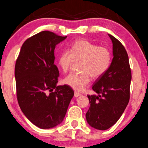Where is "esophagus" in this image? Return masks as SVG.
I'll use <instances>...</instances> for the list:
<instances>
[{
	"mask_svg": "<svg viewBox=\"0 0 148 148\" xmlns=\"http://www.w3.org/2000/svg\"><path fill=\"white\" fill-rule=\"evenodd\" d=\"M80 95H81V93H78V92L75 91V93H74V97H75V98H77V97L80 96Z\"/></svg>",
	"mask_w": 148,
	"mask_h": 148,
	"instance_id": "34e87169",
	"label": "esophagus"
}]
</instances>
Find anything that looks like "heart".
I'll use <instances>...</instances> for the list:
<instances>
[{"instance_id": "b5f03b06", "label": "heart", "mask_w": 148, "mask_h": 148, "mask_svg": "<svg viewBox=\"0 0 148 148\" xmlns=\"http://www.w3.org/2000/svg\"><path fill=\"white\" fill-rule=\"evenodd\" d=\"M80 61L77 73H71L64 83L73 89L80 91L89 84L91 77L98 79L108 70L112 54L108 48L98 46L86 39H79L71 45L70 50H64L58 57V66L64 73L70 69L73 61Z\"/></svg>"}]
</instances>
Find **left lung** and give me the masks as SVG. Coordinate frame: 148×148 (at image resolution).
Segmentation results:
<instances>
[{"mask_svg":"<svg viewBox=\"0 0 148 148\" xmlns=\"http://www.w3.org/2000/svg\"><path fill=\"white\" fill-rule=\"evenodd\" d=\"M113 60L108 70L92 86L96 95H88L90 107L86 119L90 126L106 130L114 125L130 100L132 73L129 57L123 45L111 34Z\"/></svg>","mask_w":148,"mask_h":148,"instance_id":"obj_1","label":"left lung"}]
</instances>
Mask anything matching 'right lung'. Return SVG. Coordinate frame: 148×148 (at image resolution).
Wrapping results in <instances>:
<instances>
[{"label":"right lung","instance_id":"add662e5","mask_svg":"<svg viewBox=\"0 0 148 148\" xmlns=\"http://www.w3.org/2000/svg\"><path fill=\"white\" fill-rule=\"evenodd\" d=\"M67 36L42 31L27 39L15 64L16 97L27 119L41 129H50L63 121L74 95L66 84L57 86L60 76L54 64L56 45Z\"/></svg>","mask_w":148,"mask_h":148}]
</instances>
